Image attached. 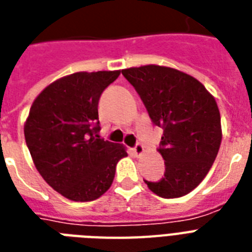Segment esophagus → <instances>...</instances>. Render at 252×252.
<instances>
[{"label":"esophagus","mask_w":252,"mask_h":252,"mask_svg":"<svg viewBox=\"0 0 252 252\" xmlns=\"http://www.w3.org/2000/svg\"><path fill=\"white\" fill-rule=\"evenodd\" d=\"M132 151H134V154H135L136 157H140V155L144 153V147L140 143H138L135 144V147L132 148Z\"/></svg>","instance_id":"obj_1"}]
</instances>
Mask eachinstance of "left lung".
Listing matches in <instances>:
<instances>
[{"mask_svg":"<svg viewBox=\"0 0 252 252\" xmlns=\"http://www.w3.org/2000/svg\"><path fill=\"white\" fill-rule=\"evenodd\" d=\"M135 88L148 116L163 128L159 153L165 172L148 189L163 198L188 194L204 180L221 146L217 102L197 79L175 68L142 65L122 69Z\"/></svg>","mask_w":252,"mask_h":252,"instance_id":"1","label":"left lung"}]
</instances>
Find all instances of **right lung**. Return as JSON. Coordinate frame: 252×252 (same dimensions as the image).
Wrapping results in <instances>:
<instances>
[{"mask_svg": "<svg viewBox=\"0 0 252 252\" xmlns=\"http://www.w3.org/2000/svg\"><path fill=\"white\" fill-rule=\"evenodd\" d=\"M121 71L76 72L44 88L31 105L25 139L40 176L68 200L93 201L112 185L124 144L99 138L101 93Z\"/></svg>", "mask_w": 252, "mask_h": 252, "instance_id": "obj_1", "label": "right lung"}]
</instances>
